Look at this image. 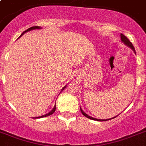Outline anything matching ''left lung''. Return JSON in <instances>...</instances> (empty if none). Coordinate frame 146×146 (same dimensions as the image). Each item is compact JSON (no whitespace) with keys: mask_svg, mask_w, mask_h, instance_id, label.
<instances>
[{"mask_svg":"<svg viewBox=\"0 0 146 146\" xmlns=\"http://www.w3.org/2000/svg\"><path fill=\"white\" fill-rule=\"evenodd\" d=\"M120 39H121V42L123 43L124 44H126L127 47H129V48H130L132 49V50H133L134 53L136 54V50H135V48H134L133 45V44H132L131 42H129V40L127 38L126 36H125L124 35H123V34H120ZM80 111H81V112H82V113L83 114V115L85 116V117H86L89 118V119H91V120H97V121H106V120H111V119H113V118H115L116 117H112V118H110V119H106V120H101V119H97V118H93L92 117H90V116H89L87 113H86L84 112V111H82V109L80 108Z\"/></svg>","mask_w":146,"mask_h":146,"instance_id":"left-lung-1","label":"left lung"}]
</instances>
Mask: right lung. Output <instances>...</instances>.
<instances>
[{
  "label": "right lung",
  "mask_w": 146,
  "mask_h": 146,
  "mask_svg": "<svg viewBox=\"0 0 146 146\" xmlns=\"http://www.w3.org/2000/svg\"><path fill=\"white\" fill-rule=\"evenodd\" d=\"M42 29V27H40V26H33V27H31V28H29L28 29H27V30L24 31L23 33H22L21 35H20V36H19V38L21 37L22 35H24V34H25V33H27V32H29V31H31V30H34V29ZM66 86H64V88H63V89H62L61 92L63 91V90H64V89H65V88H66ZM55 110H56V104H55L54 107V108H53L52 110H51V111H50V112H49V113H46V114H44V115L40 116V117H33V118H42V117H48V116L51 115V114H52V113H54V111H55Z\"/></svg>",
  "instance_id": "right-lung-1"
}]
</instances>
